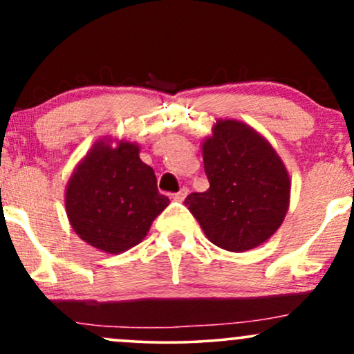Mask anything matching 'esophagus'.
<instances>
[{"label": "esophagus", "instance_id": "obj_1", "mask_svg": "<svg viewBox=\"0 0 354 354\" xmlns=\"http://www.w3.org/2000/svg\"><path fill=\"white\" fill-rule=\"evenodd\" d=\"M188 193H189V189L186 188V186H183V188H181L180 191H178V193L173 194V198H174V200H176V201H183L186 196H188Z\"/></svg>", "mask_w": 354, "mask_h": 354}]
</instances>
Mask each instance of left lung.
I'll list each match as a JSON object with an SVG mask.
<instances>
[{
  "label": "left lung",
  "instance_id": "1",
  "mask_svg": "<svg viewBox=\"0 0 354 354\" xmlns=\"http://www.w3.org/2000/svg\"><path fill=\"white\" fill-rule=\"evenodd\" d=\"M209 188L185 205L213 245L246 251L281 226L290 205V178L263 136L245 123L218 121L203 143Z\"/></svg>",
  "mask_w": 354,
  "mask_h": 354
}]
</instances>
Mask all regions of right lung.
<instances>
[{"instance_id":"add662e5","label":"right lung","mask_w":354,"mask_h":354,"mask_svg":"<svg viewBox=\"0 0 354 354\" xmlns=\"http://www.w3.org/2000/svg\"><path fill=\"white\" fill-rule=\"evenodd\" d=\"M168 205L153 168L140 160L133 143L115 149L103 141L93 146L66 189V213L76 234L115 254L138 245Z\"/></svg>"}]
</instances>
